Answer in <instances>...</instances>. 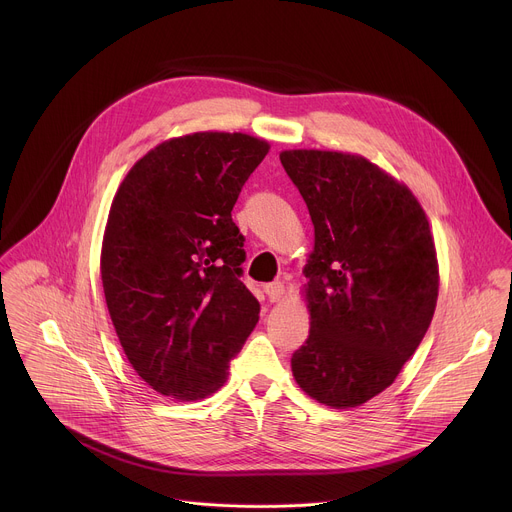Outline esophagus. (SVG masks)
<instances>
[{
  "mask_svg": "<svg viewBox=\"0 0 512 512\" xmlns=\"http://www.w3.org/2000/svg\"><path fill=\"white\" fill-rule=\"evenodd\" d=\"M263 291L267 294L269 302H279V300L283 298V294H285V289H283V283H281V281H273V283L263 285Z\"/></svg>",
  "mask_w": 512,
  "mask_h": 512,
  "instance_id": "obj_1",
  "label": "esophagus"
}]
</instances>
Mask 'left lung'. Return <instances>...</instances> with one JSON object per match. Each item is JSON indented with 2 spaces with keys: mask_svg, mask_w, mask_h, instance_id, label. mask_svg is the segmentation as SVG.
<instances>
[{
  "mask_svg": "<svg viewBox=\"0 0 512 512\" xmlns=\"http://www.w3.org/2000/svg\"><path fill=\"white\" fill-rule=\"evenodd\" d=\"M279 160L314 225L304 267L310 336L291 373L318 403L358 407L393 385L431 324L440 267L427 214L403 182L358 154L283 150Z\"/></svg>",
  "mask_w": 512,
  "mask_h": 512,
  "instance_id": "8db88e82",
  "label": "left lung"
}]
</instances>
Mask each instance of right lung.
<instances>
[{
    "mask_svg": "<svg viewBox=\"0 0 512 512\" xmlns=\"http://www.w3.org/2000/svg\"><path fill=\"white\" fill-rule=\"evenodd\" d=\"M267 152L265 139L237 131L172 137L115 192L101 247L105 302L133 371L160 395L196 401L221 389L259 322L231 210Z\"/></svg>",
    "mask_w": 512,
    "mask_h": 512,
    "instance_id": "add662e5",
    "label": "right lung"
}]
</instances>
